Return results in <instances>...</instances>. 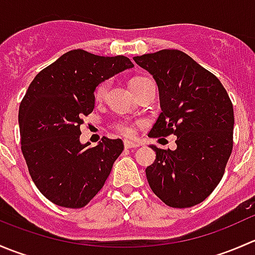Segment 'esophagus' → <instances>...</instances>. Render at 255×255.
<instances>
[{"label": "esophagus", "instance_id": "34e87169", "mask_svg": "<svg viewBox=\"0 0 255 255\" xmlns=\"http://www.w3.org/2000/svg\"><path fill=\"white\" fill-rule=\"evenodd\" d=\"M123 144H125V148H126V149L137 148V146H139V143H137V142H132V140H128V139H125V140H123Z\"/></svg>", "mask_w": 255, "mask_h": 255}]
</instances>
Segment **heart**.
<instances>
[{
	"label": "heart",
	"instance_id": "obj_1",
	"mask_svg": "<svg viewBox=\"0 0 255 255\" xmlns=\"http://www.w3.org/2000/svg\"><path fill=\"white\" fill-rule=\"evenodd\" d=\"M139 79H142V78H134V79L130 80L129 86L133 84V82H135L137 80H139ZM107 87H109V82H107V81L101 82V84L97 86V89H96V97H97V99H101V97L105 96V94H106V91H107ZM117 129L120 130L121 133H123V134H129V133L132 132V128H130L129 126L127 125V123H120V125H117Z\"/></svg>",
	"mask_w": 255,
	"mask_h": 255
}]
</instances>
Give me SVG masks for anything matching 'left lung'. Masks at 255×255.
Listing matches in <instances>:
<instances>
[{
  "label": "left lung",
  "instance_id": "left-lung-1",
  "mask_svg": "<svg viewBox=\"0 0 255 255\" xmlns=\"http://www.w3.org/2000/svg\"><path fill=\"white\" fill-rule=\"evenodd\" d=\"M155 80L161 112L149 135H176L175 150L151 144L149 186L170 207L200 204L216 189L233 146V105L221 81L175 49L134 56Z\"/></svg>",
  "mask_w": 255,
  "mask_h": 255
}]
</instances>
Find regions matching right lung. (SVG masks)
I'll list each match as a JSON object with an SVG mask.
<instances>
[{
	"label": "right lung",
	"mask_w": 255,
	"mask_h": 255,
	"mask_svg": "<svg viewBox=\"0 0 255 255\" xmlns=\"http://www.w3.org/2000/svg\"><path fill=\"white\" fill-rule=\"evenodd\" d=\"M133 66L123 55L75 49L30 82L18 113L20 148L35 186L53 204L81 208L105 185L123 142L104 137L89 148L80 142V126L94 111L96 87Z\"/></svg>",
	"instance_id": "obj_1"
}]
</instances>
